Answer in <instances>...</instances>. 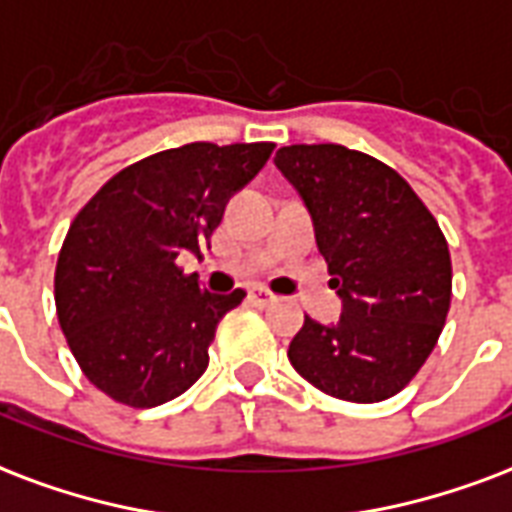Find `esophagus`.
I'll return each mask as SVG.
<instances>
[{
    "label": "esophagus",
    "instance_id": "34e87169",
    "mask_svg": "<svg viewBox=\"0 0 512 512\" xmlns=\"http://www.w3.org/2000/svg\"><path fill=\"white\" fill-rule=\"evenodd\" d=\"M249 300H252L255 306L265 308V306H271L273 300H276V295L265 290V287H255V290H249Z\"/></svg>",
    "mask_w": 512,
    "mask_h": 512
}]
</instances>
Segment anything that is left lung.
<instances>
[{
  "label": "left lung",
  "instance_id": "left-lung-1",
  "mask_svg": "<svg viewBox=\"0 0 512 512\" xmlns=\"http://www.w3.org/2000/svg\"><path fill=\"white\" fill-rule=\"evenodd\" d=\"M273 163L303 198L343 303L335 325L306 317L287 351L292 368L349 403L397 395L446 325V236L411 185L365 152L290 144Z\"/></svg>",
  "mask_w": 512,
  "mask_h": 512
}]
</instances>
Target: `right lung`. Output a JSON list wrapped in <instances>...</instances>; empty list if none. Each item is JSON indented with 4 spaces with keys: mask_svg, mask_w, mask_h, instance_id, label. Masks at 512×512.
I'll use <instances>...</instances> for the list:
<instances>
[{
    "mask_svg": "<svg viewBox=\"0 0 512 512\" xmlns=\"http://www.w3.org/2000/svg\"><path fill=\"white\" fill-rule=\"evenodd\" d=\"M276 144L193 142L117 171L80 209L56 265V311L85 378L131 408L169 403L204 376L220 319L244 300L201 290V257L230 195Z\"/></svg>",
    "mask_w": 512,
    "mask_h": 512,
    "instance_id": "obj_1",
    "label": "right lung"
}]
</instances>
